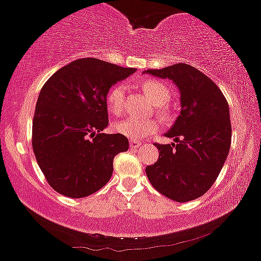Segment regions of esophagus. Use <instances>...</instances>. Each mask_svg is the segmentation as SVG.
<instances>
[{"mask_svg": "<svg viewBox=\"0 0 261 261\" xmlns=\"http://www.w3.org/2000/svg\"><path fill=\"white\" fill-rule=\"evenodd\" d=\"M140 145H141V142H140V141H135V140H130V147L131 148L139 147Z\"/></svg>", "mask_w": 261, "mask_h": 261, "instance_id": "34e87169", "label": "esophagus"}]
</instances>
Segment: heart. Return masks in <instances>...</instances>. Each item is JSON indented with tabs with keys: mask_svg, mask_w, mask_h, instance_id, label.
I'll use <instances>...</instances> for the list:
<instances>
[{
	"mask_svg": "<svg viewBox=\"0 0 261 261\" xmlns=\"http://www.w3.org/2000/svg\"><path fill=\"white\" fill-rule=\"evenodd\" d=\"M142 90L151 101L156 105H162L170 98V88L157 80H146L142 83ZM126 85L124 83H117L108 91L107 104L109 110L115 115H120L125 107ZM160 124L156 119L151 117L128 116L114 124V130L128 139L141 140L152 136L157 133Z\"/></svg>",
	"mask_w": 261,
	"mask_h": 261,
	"instance_id": "1",
	"label": "heart"
}]
</instances>
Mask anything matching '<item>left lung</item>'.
<instances>
[{
  "instance_id": "1",
  "label": "left lung",
  "mask_w": 261,
  "mask_h": 261,
  "mask_svg": "<svg viewBox=\"0 0 261 261\" xmlns=\"http://www.w3.org/2000/svg\"><path fill=\"white\" fill-rule=\"evenodd\" d=\"M144 73L172 80L181 94V113L165 134L174 142L154 144L160 156L146 167L148 181L176 202L197 199L216 182L230 148L227 99L216 83L185 63Z\"/></svg>"
}]
</instances>
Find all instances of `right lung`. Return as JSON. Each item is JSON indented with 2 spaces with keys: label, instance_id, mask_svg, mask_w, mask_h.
I'll return each instance as SVG.
<instances>
[{
  "label": "right lung",
  "instance_id": "add662e5",
  "mask_svg": "<svg viewBox=\"0 0 261 261\" xmlns=\"http://www.w3.org/2000/svg\"><path fill=\"white\" fill-rule=\"evenodd\" d=\"M96 58H83L57 70L36 104L32 147L54 191L83 198L104 187L114 157L128 148L121 134H102L109 124L108 91L135 73Z\"/></svg>",
  "mask_w": 261,
  "mask_h": 261
}]
</instances>
